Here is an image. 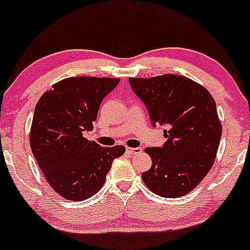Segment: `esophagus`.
Here are the masks:
<instances>
[{
	"mask_svg": "<svg viewBox=\"0 0 250 250\" xmlns=\"http://www.w3.org/2000/svg\"><path fill=\"white\" fill-rule=\"evenodd\" d=\"M141 151H142V149H141V148H126V153L131 154V155H133V154L141 153Z\"/></svg>",
	"mask_w": 250,
	"mask_h": 250,
	"instance_id": "34e87169",
	"label": "esophagus"
}]
</instances>
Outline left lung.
I'll list each match as a JSON object with an SVG mask.
<instances>
[{"label": "left lung", "mask_w": 250, "mask_h": 250, "mask_svg": "<svg viewBox=\"0 0 250 250\" xmlns=\"http://www.w3.org/2000/svg\"><path fill=\"white\" fill-rule=\"evenodd\" d=\"M148 109L153 125H167L163 146L146 148L153 165L143 172L144 184L163 197H179L199 185L217 156L221 124L209 92L177 74L128 78Z\"/></svg>", "instance_id": "obj_1"}]
</instances>
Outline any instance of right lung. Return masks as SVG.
I'll return each instance as SVG.
<instances>
[{
	"label": "right lung",
	"instance_id": "1",
	"mask_svg": "<svg viewBox=\"0 0 250 250\" xmlns=\"http://www.w3.org/2000/svg\"><path fill=\"white\" fill-rule=\"evenodd\" d=\"M120 79L72 77L54 84L38 100L30 132V146L53 190L69 201L96 194L114 159L125 146H101L84 132L94 128L102 100Z\"/></svg>",
	"mask_w": 250,
	"mask_h": 250
}]
</instances>
